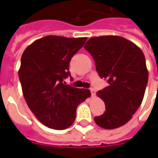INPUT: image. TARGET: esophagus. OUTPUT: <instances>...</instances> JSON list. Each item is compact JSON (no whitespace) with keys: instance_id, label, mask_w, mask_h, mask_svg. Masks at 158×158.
I'll use <instances>...</instances> for the list:
<instances>
[{"instance_id":"obj_1","label":"esophagus","mask_w":158,"mask_h":158,"mask_svg":"<svg viewBox=\"0 0 158 158\" xmlns=\"http://www.w3.org/2000/svg\"><path fill=\"white\" fill-rule=\"evenodd\" d=\"M90 92H91L92 97H94L96 95V90H95L94 88H91V89H90Z\"/></svg>"}]
</instances>
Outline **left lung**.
<instances>
[{
    "mask_svg": "<svg viewBox=\"0 0 158 158\" xmlns=\"http://www.w3.org/2000/svg\"><path fill=\"white\" fill-rule=\"evenodd\" d=\"M84 48L94 58L99 76L109 84L97 93L106 110L94 121L106 130L120 127L132 118L143 99L148 79L144 55L135 43L119 36L94 37Z\"/></svg>",
    "mask_w": 158,
    "mask_h": 158,
    "instance_id": "1",
    "label": "left lung"
}]
</instances>
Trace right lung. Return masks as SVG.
<instances>
[{
  "label": "right lung",
  "mask_w": 158,
  "mask_h": 158,
  "mask_svg": "<svg viewBox=\"0 0 158 158\" xmlns=\"http://www.w3.org/2000/svg\"><path fill=\"white\" fill-rule=\"evenodd\" d=\"M86 41L87 38L46 36L34 41L21 56L19 78L23 97L33 115L47 127H69L77 106L91 95L89 89L63 83L70 76V60Z\"/></svg>",
  "instance_id": "obj_1"
}]
</instances>
